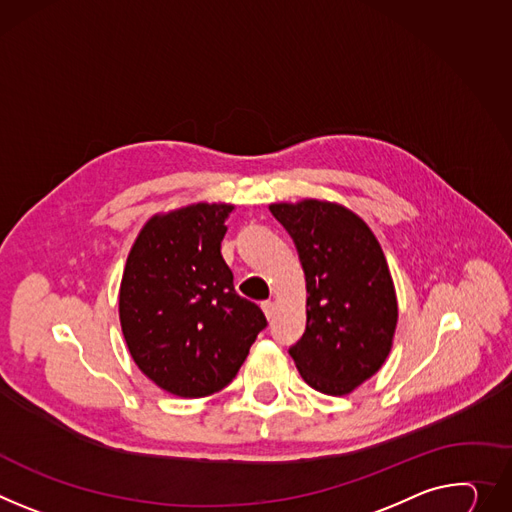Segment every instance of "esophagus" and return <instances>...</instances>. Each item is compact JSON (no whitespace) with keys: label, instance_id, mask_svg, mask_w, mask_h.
<instances>
[{"label":"esophagus","instance_id":"34e87169","mask_svg":"<svg viewBox=\"0 0 512 512\" xmlns=\"http://www.w3.org/2000/svg\"><path fill=\"white\" fill-rule=\"evenodd\" d=\"M261 308H263V312H265V316H267V318H273V312H275V304H273L271 300H265V302L261 304Z\"/></svg>","mask_w":512,"mask_h":512}]
</instances>
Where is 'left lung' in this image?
Returning a JSON list of instances; mask_svg holds the SVG:
<instances>
[{
    "mask_svg": "<svg viewBox=\"0 0 512 512\" xmlns=\"http://www.w3.org/2000/svg\"><path fill=\"white\" fill-rule=\"evenodd\" d=\"M306 275V331L290 355L308 386L343 396L386 361L398 320L384 251L367 224L331 202L271 204Z\"/></svg>",
    "mask_w": 512,
    "mask_h": 512,
    "instance_id": "left-lung-1",
    "label": "left lung"
}]
</instances>
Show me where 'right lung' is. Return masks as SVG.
I'll list each match as a JSON object with an SVG mask.
<instances>
[{
  "label": "right lung",
  "mask_w": 512,
  "mask_h": 512,
  "mask_svg": "<svg viewBox=\"0 0 512 512\" xmlns=\"http://www.w3.org/2000/svg\"><path fill=\"white\" fill-rule=\"evenodd\" d=\"M230 212L228 204H194L151 218L122 275L128 351L149 380L181 398L228 386L267 327L261 308L235 292L220 255Z\"/></svg>",
  "instance_id": "right-lung-1"
}]
</instances>
